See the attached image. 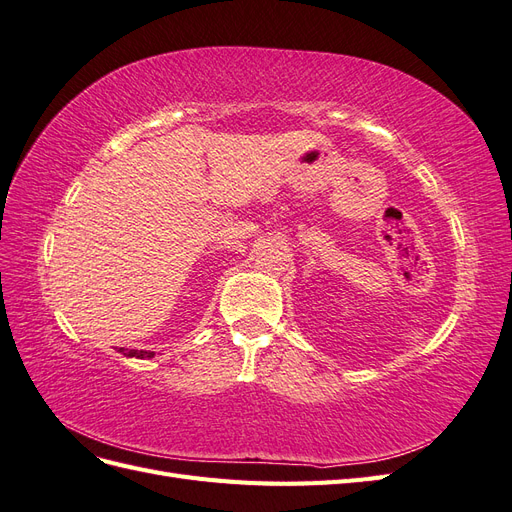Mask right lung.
Returning a JSON list of instances; mask_svg holds the SVG:
<instances>
[{
	"instance_id": "right-lung-1",
	"label": "right lung",
	"mask_w": 512,
	"mask_h": 512,
	"mask_svg": "<svg viewBox=\"0 0 512 512\" xmlns=\"http://www.w3.org/2000/svg\"><path fill=\"white\" fill-rule=\"evenodd\" d=\"M119 352L123 356H134V359H151L153 352L149 350H128V348H119Z\"/></svg>"
}]
</instances>
